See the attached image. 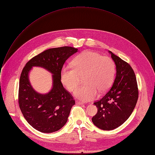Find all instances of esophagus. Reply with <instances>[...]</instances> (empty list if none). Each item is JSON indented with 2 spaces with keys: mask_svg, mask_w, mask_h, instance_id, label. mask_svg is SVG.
Wrapping results in <instances>:
<instances>
[{
  "mask_svg": "<svg viewBox=\"0 0 155 155\" xmlns=\"http://www.w3.org/2000/svg\"><path fill=\"white\" fill-rule=\"evenodd\" d=\"M76 103L77 104H78V105H84V104L82 102H80L78 101H76Z\"/></svg>",
  "mask_w": 155,
  "mask_h": 155,
  "instance_id": "obj_1",
  "label": "esophagus"
}]
</instances>
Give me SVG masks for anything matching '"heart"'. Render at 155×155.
Masks as SVG:
<instances>
[{
	"mask_svg": "<svg viewBox=\"0 0 155 155\" xmlns=\"http://www.w3.org/2000/svg\"><path fill=\"white\" fill-rule=\"evenodd\" d=\"M74 68H62L61 80L69 91H74L84 77V84L75 90V96L83 101H90L103 93L112 86L115 73L114 61L108 56L90 51L78 55L72 62Z\"/></svg>",
	"mask_w": 155,
	"mask_h": 155,
	"instance_id": "obj_1",
	"label": "heart"
}]
</instances>
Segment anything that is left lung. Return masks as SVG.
<instances>
[{"label": "left lung", "mask_w": 155, "mask_h": 155, "mask_svg": "<svg viewBox=\"0 0 155 155\" xmlns=\"http://www.w3.org/2000/svg\"><path fill=\"white\" fill-rule=\"evenodd\" d=\"M117 75L113 86L100 100L94 102L97 112L92 121L97 127L110 130L123 124L136 107L139 89L135 73L130 65L112 51Z\"/></svg>", "instance_id": "1"}]
</instances>
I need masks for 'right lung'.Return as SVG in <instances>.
Listing matches in <instances>:
<instances>
[{
    "mask_svg": "<svg viewBox=\"0 0 155 155\" xmlns=\"http://www.w3.org/2000/svg\"><path fill=\"white\" fill-rule=\"evenodd\" d=\"M77 50L67 46L47 50L30 59L22 71L18 91L19 107L28 123L40 132H56L68 121L75 101L63 87L61 73L65 61ZM33 66L42 67L54 74L53 88L48 94H38L30 86L28 74Z\"/></svg>",
    "mask_w": 155,
    "mask_h": 155,
    "instance_id": "1",
    "label": "right lung"
}]
</instances>
